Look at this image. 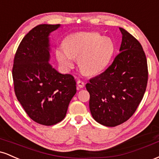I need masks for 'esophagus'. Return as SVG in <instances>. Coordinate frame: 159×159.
Here are the masks:
<instances>
[{"instance_id": "esophagus-1", "label": "esophagus", "mask_w": 159, "mask_h": 159, "mask_svg": "<svg viewBox=\"0 0 159 159\" xmlns=\"http://www.w3.org/2000/svg\"><path fill=\"white\" fill-rule=\"evenodd\" d=\"M77 85H78V88H83L84 87L85 84L84 82L81 81V80H79V81H77Z\"/></svg>"}]
</instances>
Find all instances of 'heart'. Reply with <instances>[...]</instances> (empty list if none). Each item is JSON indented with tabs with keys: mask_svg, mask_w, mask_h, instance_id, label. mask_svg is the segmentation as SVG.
Returning a JSON list of instances; mask_svg holds the SVG:
<instances>
[{
	"mask_svg": "<svg viewBox=\"0 0 159 159\" xmlns=\"http://www.w3.org/2000/svg\"><path fill=\"white\" fill-rule=\"evenodd\" d=\"M114 52V44L109 37L98 33H77L69 35L65 46L57 50L58 61L66 68L72 67L74 58L79 57L80 68L85 73L95 75L104 70Z\"/></svg>",
	"mask_w": 159,
	"mask_h": 159,
	"instance_id": "b5f03b06",
	"label": "heart"
}]
</instances>
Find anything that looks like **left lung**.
I'll return each mask as SVG.
<instances>
[{
    "instance_id": "left-lung-1",
    "label": "left lung",
    "mask_w": 159,
    "mask_h": 159,
    "mask_svg": "<svg viewBox=\"0 0 159 159\" xmlns=\"http://www.w3.org/2000/svg\"><path fill=\"white\" fill-rule=\"evenodd\" d=\"M120 53L105 72L86 84L90 110L102 125L114 127L127 121L141 102L148 81L146 54L138 39L120 27Z\"/></svg>"
}]
</instances>
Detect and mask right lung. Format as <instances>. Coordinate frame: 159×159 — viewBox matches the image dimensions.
I'll return each instance as SVG.
<instances>
[{
    "label": "right lung",
    "mask_w": 159,
    "mask_h": 159,
    "mask_svg": "<svg viewBox=\"0 0 159 159\" xmlns=\"http://www.w3.org/2000/svg\"><path fill=\"white\" fill-rule=\"evenodd\" d=\"M60 25H39L21 40L12 67L14 90L24 110L36 123L52 125L62 121L76 93V82L49 63L50 33Z\"/></svg>",
    "instance_id": "add662e5"
}]
</instances>
